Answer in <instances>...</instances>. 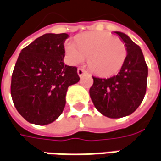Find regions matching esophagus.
Returning <instances> with one entry per match:
<instances>
[{
    "label": "esophagus",
    "instance_id": "1",
    "mask_svg": "<svg viewBox=\"0 0 161 161\" xmlns=\"http://www.w3.org/2000/svg\"><path fill=\"white\" fill-rule=\"evenodd\" d=\"M77 74H78V75L81 77V76H83L85 74H86V71L85 69H83V68H78V69H77Z\"/></svg>",
    "mask_w": 161,
    "mask_h": 161
}]
</instances>
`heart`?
Wrapping results in <instances>:
<instances>
[{
  "label": "heart",
  "instance_id": "obj_1",
  "mask_svg": "<svg viewBox=\"0 0 161 161\" xmlns=\"http://www.w3.org/2000/svg\"><path fill=\"white\" fill-rule=\"evenodd\" d=\"M65 50L68 62L77 65L86 58L90 68L102 76L116 74L126 59L127 48L122 39L108 32H88L76 43L67 41Z\"/></svg>",
  "mask_w": 161,
  "mask_h": 161
}]
</instances>
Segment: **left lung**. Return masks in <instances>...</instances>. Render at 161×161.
<instances>
[{
  "instance_id": "8db88e82",
  "label": "left lung",
  "mask_w": 161,
  "mask_h": 161,
  "mask_svg": "<svg viewBox=\"0 0 161 161\" xmlns=\"http://www.w3.org/2000/svg\"><path fill=\"white\" fill-rule=\"evenodd\" d=\"M114 33L126 46V59L116 75L93 77L89 94L94 107L103 115L117 119L131 114L142 103L146 94L148 67L141 47L126 34Z\"/></svg>"
}]
</instances>
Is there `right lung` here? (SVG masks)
I'll use <instances>...</instances> for the list:
<instances>
[{"label": "right lung", "instance_id": "right-lung-1", "mask_svg": "<svg viewBox=\"0 0 161 161\" xmlns=\"http://www.w3.org/2000/svg\"><path fill=\"white\" fill-rule=\"evenodd\" d=\"M67 33H47L24 47L11 76V94L26 121L46 125L56 121L66 105L69 86L80 80L77 68L65 65Z\"/></svg>", "mask_w": 161, "mask_h": 161}]
</instances>
